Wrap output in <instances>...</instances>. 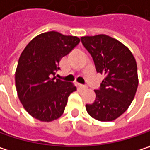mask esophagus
Returning a JSON list of instances; mask_svg holds the SVG:
<instances>
[{
    "label": "esophagus",
    "mask_w": 150,
    "mask_h": 150,
    "mask_svg": "<svg viewBox=\"0 0 150 150\" xmlns=\"http://www.w3.org/2000/svg\"><path fill=\"white\" fill-rule=\"evenodd\" d=\"M79 87H80V88L82 89V90H87V89H88V86H86V85H81V84H79Z\"/></svg>",
    "instance_id": "34e87169"
}]
</instances>
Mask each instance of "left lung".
Masks as SVG:
<instances>
[{
	"label": "left lung",
	"instance_id": "8db88e82",
	"mask_svg": "<svg viewBox=\"0 0 150 150\" xmlns=\"http://www.w3.org/2000/svg\"><path fill=\"white\" fill-rule=\"evenodd\" d=\"M81 39L91 54L97 72L105 75L100 88L94 90V102L86 105L87 112L96 120L113 121L134 100L138 87L136 59L125 45L110 36H85Z\"/></svg>",
	"mask_w": 150,
	"mask_h": 150
}]
</instances>
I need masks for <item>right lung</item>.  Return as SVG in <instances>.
I'll list each match as a JSON object with an SVG mask.
<instances>
[{
	"instance_id": "add662e5",
	"label": "right lung",
	"mask_w": 150,
	"mask_h": 150,
	"mask_svg": "<svg viewBox=\"0 0 150 150\" xmlns=\"http://www.w3.org/2000/svg\"><path fill=\"white\" fill-rule=\"evenodd\" d=\"M80 43L76 36L55 31L36 36L22 51L15 71L18 97L25 110L36 119L51 122L59 118L74 83L57 79L59 62Z\"/></svg>"
}]
</instances>
